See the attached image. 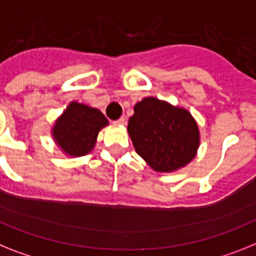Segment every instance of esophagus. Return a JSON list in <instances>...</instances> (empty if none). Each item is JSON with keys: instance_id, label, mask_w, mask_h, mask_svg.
<instances>
[{"instance_id": "1", "label": "esophagus", "mask_w": 256, "mask_h": 256, "mask_svg": "<svg viewBox=\"0 0 256 256\" xmlns=\"http://www.w3.org/2000/svg\"><path fill=\"white\" fill-rule=\"evenodd\" d=\"M124 124H126V118L124 117H121L120 120L114 121V124H117V126H124Z\"/></svg>"}]
</instances>
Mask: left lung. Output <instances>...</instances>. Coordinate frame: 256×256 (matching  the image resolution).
I'll use <instances>...</instances> for the list:
<instances>
[{
    "mask_svg": "<svg viewBox=\"0 0 256 256\" xmlns=\"http://www.w3.org/2000/svg\"><path fill=\"white\" fill-rule=\"evenodd\" d=\"M128 132L136 154L158 173L186 166L200 146L199 126L190 112L154 96L134 105Z\"/></svg>",
    "mask_w": 256,
    "mask_h": 256,
    "instance_id": "1",
    "label": "left lung"
}]
</instances>
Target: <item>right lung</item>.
<instances>
[{
	"instance_id": "right-lung-1",
	"label": "right lung",
	"mask_w": 256,
	"mask_h": 256,
	"mask_svg": "<svg viewBox=\"0 0 256 256\" xmlns=\"http://www.w3.org/2000/svg\"><path fill=\"white\" fill-rule=\"evenodd\" d=\"M109 121L102 112L83 102H68L52 126L50 134L56 146L68 158L91 154L98 135Z\"/></svg>"
}]
</instances>
